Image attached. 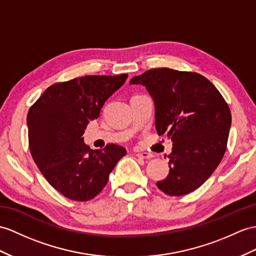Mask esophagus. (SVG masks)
Masks as SVG:
<instances>
[{
	"label": "esophagus",
	"instance_id": "obj_1",
	"mask_svg": "<svg viewBox=\"0 0 256 256\" xmlns=\"http://www.w3.org/2000/svg\"><path fill=\"white\" fill-rule=\"evenodd\" d=\"M136 156H138L139 158H143V160H150L151 158H153V155L152 154H150V153H136Z\"/></svg>",
	"mask_w": 256,
	"mask_h": 256
}]
</instances>
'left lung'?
Segmentation results:
<instances>
[{"label":"left lung","instance_id":"8db88e82","mask_svg":"<svg viewBox=\"0 0 256 256\" xmlns=\"http://www.w3.org/2000/svg\"><path fill=\"white\" fill-rule=\"evenodd\" d=\"M144 86L155 105V128L172 141L170 174L158 182L168 196L196 190L226 152L232 113L208 79L192 72L153 68L130 80Z\"/></svg>","mask_w":256,"mask_h":256}]
</instances>
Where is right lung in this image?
<instances>
[{
  "instance_id": "right-lung-1",
  "label": "right lung",
  "mask_w": 256,
  "mask_h": 256,
  "mask_svg": "<svg viewBox=\"0 0 256 256\" xmlns=\"http://www.w3.org/2000/svg\"><path fill=\"white\" fill-rule=\"evenodd\" d=\"M127 77L93 74L56 82L28 112L31 156L48 182L67 198L84 202L96 196L126 155V148L116 144L93 151L82 134Z\"/></svg>"
}]
</instances>
